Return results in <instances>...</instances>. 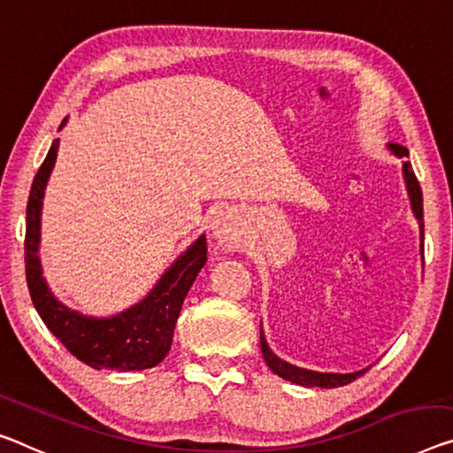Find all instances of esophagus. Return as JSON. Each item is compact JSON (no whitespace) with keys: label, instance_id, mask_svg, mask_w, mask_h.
<instances>
[{"label":"esophagus","instance_id":"1","mask_svg":"<svg viewBox=\"0 0 453 453\" xmlns=\"http://www.w3.org/2000/svg\"><path fill=\"white\" fill-rule=\"evenodd\" d=\"M212 236L222 249H236L242 242V228L231 212H220L212 222Z\"/></svg>","mask_w":453,"mask_h":453}]
</instances>
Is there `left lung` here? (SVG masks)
I'll return each mask as SVG.
<instances>
[{
    "label": "left lung",
    "mask_w": 453,
    "mask_h": 453,
    "mask_svg": "<svg viewBox=\"0 0 453 453\" xmlns=\"http://www.w3.org/2000/svg\"><path fill=\"white\" fill-rule=\"evenodd\" d=\"M388 148H391V151H393L396 157H409L407 148H403V145H399V143H391V145H388ZM403 172H405V182H407L409 198H411L413 212H415L417 220H419L421 236H423V192H421V186H419V182H417L415 173L411 170V164H409V162L403 164ZM261 352H263V358H265V363H267V366L271 368V371H273L275 374H280L281 379L291 380V382H296V385H302V387L334 388V387L348 385V382L357 380L360 374H365V371L350 372V374L314 372V371H308V368H299V366L285 363V360L277 358L275 354L269 350V346L265 342V336H263V330H261ZM366 371H368V368H366Z\"/></svg>",
    "instance_id": "8db88e82"
}]
</instances>
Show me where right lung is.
Masks as SVG:
<instances>
[{"label": "right lung", "instance_id": "add662e5", "mask_svg": "<svg viewBox=\"0 0 453 453\" xmlns=\"http://www.w3.org/2000/svg\"><path fill=\"white\" fill-rule=\"evenodd\" d=\"M57 151L58 139H54L50 151L34 176L26 208V281L34 308L66 350L90 368L125 372L156 366L170 350L173 326L178 322L184 297L206 263V236H200L165 271L151 294L134 308L113 318H87L68 310L48 289L38 259L42 198L57 162Z\"/></svg>", "mask_w": 453, "mask_h": 453}]
</instances>
